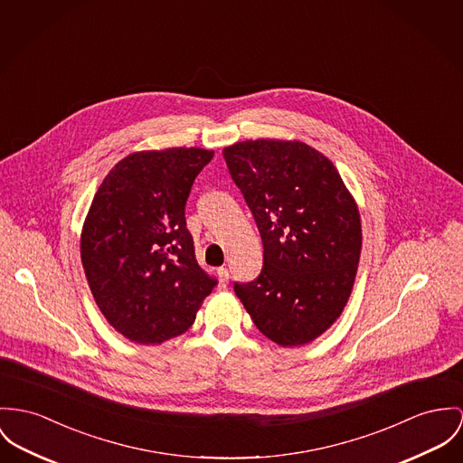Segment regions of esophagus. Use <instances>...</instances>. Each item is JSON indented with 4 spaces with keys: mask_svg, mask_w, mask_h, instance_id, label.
<instances>
[{
    "mask_svg": "<svg viewBox=\"0 0 463 463\" xmlns=\"http://www.w3.org/2000/svg\"><path fill=\"white\" fill-rule=\"evenodd\" d=\"M216 273H218V280H220L222 287L229 284V271H227V268H218Z\"/></svg>",
    "mask_w": 463,
    "mask_h": 463,
    "instance_id": "34e87169",
    "label": "esophagus"
}]
</instances>
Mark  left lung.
Wrapping results in <instances>:
<instances>
[{
  "mask_svg": "<svg viewBox=\"0 0 463 463\" xmlns=\"http://www.w3.org/2000/svg\"><path fill=\"white\" fill-rule=\"evenodd\" d=\"M255 218L264 266L234 290L271 342H314L349 301L361 255L356 201L333 162L299 141L257 139L223 147Z\"/></svg>",
  "mask_w": 463,
  "mask_h": 463,
  "instance_id": "1",
  "label": "left lung"
}]
</instances>
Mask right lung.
<instances>
[{"label": "right lung", "instance_id": "obj_1", "mask_svg": "<svg viewBox=\"0 0 463 463\" xmlns=\"http://www.w3.org/2000/svg\"><path fill=\"white\" fill-rule=\"evenodd\" d=\"M214 151L167 147L119 160L99 186L80 260L107 322L141 345L184 333L216 280L197 264L184 204Z\"/></svg>", "mask_w": 463, "mask_h": 463}]
</instances>
